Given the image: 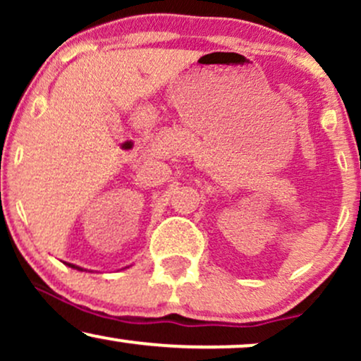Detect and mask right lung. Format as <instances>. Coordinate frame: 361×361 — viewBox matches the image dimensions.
I'll return each mask as SVG.
<instances>
[{
    "instance_id": "1",
    "label": "right lung",
    "mask_w": 361,
    "mask_h": 361,
    "mask_svg": "<svg viewBox=\"0 0 361 361\" xmlns=\"http://www.w3.org/2000/svg\"><path fill=\"white\" fill-rule=\"evenodd\" d=\"M68 267H71V268H76V270H82V268H80V267H74V264H71V263H68Z\"/></svg>"
}]
</instances>
